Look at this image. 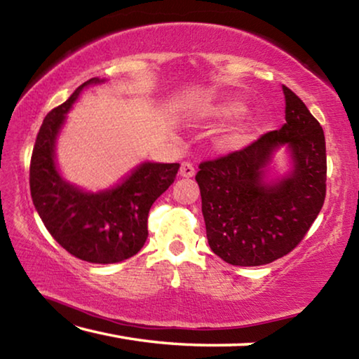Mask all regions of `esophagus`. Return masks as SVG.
<instances>
[{
	"label": "esophagus",
	"mask_w": 359,
	"mask_h": 359,
	"mask_svg": "<svg viewBox=\"0 0 359 359\" xmlns=\"http://www.w3.org/2000/svg\"><path fill=\"white\" fill-rule=\"evenodd\" d=\"M179 174H180V177H185V179L193 177V175H194V168L190 165V163H187V161L182 163Z\"/></svg>",
	"instance_id": "esophagus-1"
}]
</instances>
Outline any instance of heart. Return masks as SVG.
<instances>
[{"instance_id": "obj_1", "label": "heart", "mask_w": 359, "mask_h": 359, "mask_svg": "<svg viewBox=\"0 0 359 359\" xmlns=\"http://www.w3.org/2000/svg\"><path fill=\"white\" fill-rule=\"evenodd\" d=\"M245 106L242 102L236 101V100H226L222 101L220 104H217L214 109L210 111V115L220 121H229L234 120L236 117L244 112ZM255 120L253 117H245L242 121H239L238 125L234 126L233 130H229L218 137L217 141V147L220 149L224 154H233V151H238L241 149H244L247 142L250 141V133L253 130Z\"/></svg>"}]
</instances>
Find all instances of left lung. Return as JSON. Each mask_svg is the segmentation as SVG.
Returning a JSON list of instances; mask_svg holds the SVG:
<instances>
[{"label": "left lung", "mask_w": 359, "mask_h": 359, "mask_svg": "<svg viewBox=\"0 0 359 359\" xmlns=\"http://www.w3.org/2000/svg\"><path fill=\"white\" fill-rule=\"evenodd\" d=\"M285 125L244 150L199 165L209 247L233 266H261L290 253L320 214L326 194L325 133L283 85ZM284 149L287 172H273Z\"/></svg>", "instance_id": "obj_1"}]
</instances>
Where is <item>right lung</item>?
I'll return each instance as SVG.
<instances>
[{"label": "right lung", "instance_id": "obj_1", "mask_svg": "<svg viewBox=\"0 0 359 359\" xmlns=\"http://www.w3.org/2000/svg\"><path fill=\"white\" fill-rule=\"evenodd\" d=\"M93 77L47 114L36 137L29 165L33 204L48 233L76 258L112 264L131 258L147 241L151 204L175 179L179 163L142 161L109 188L85 190L65 179L57 163V142L85 88L104 83Z\"/></svg>", "mask_w": 359, "mask_h": 359}]
</instances>
